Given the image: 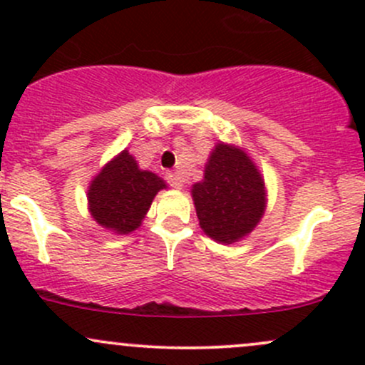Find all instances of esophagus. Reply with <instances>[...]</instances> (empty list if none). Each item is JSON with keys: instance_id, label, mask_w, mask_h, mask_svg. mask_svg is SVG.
Listing matches in <instances>:
<instances>
[{"instance_id": "1", "label": "esophagus", "mask_w": 365, "mask_h": 365, "mask_svg": "<svg viewBox=\"0 0 365 365\" xmlns=\"http://www.w3.org/2000/svg\"><path fill=\"white\" fill-rule=\"evenodd\" d=\"M166 180H168V183H170L171 187H175V189H182V187H183L182 176H180L178 173H168Z\"/></svg>"}]
</instances>
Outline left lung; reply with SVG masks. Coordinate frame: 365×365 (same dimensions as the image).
<instances>
[{
  "instance_id": "1",
  "label": "left lung",
  "mask_w": 365,
  "mask_h": 365,
  "mask_svg": "<svg viewBox=\"0 0 365 365\" xmlns=\"http://www.w3.org/2000/svg\"><path fill=\"white\" fill-rule=\"evenodd\" d=\"M202 232L220 244L242 241L262 222L267 187L242 147L218 142L204 166V178L190 189Z\"/></svg>"
}]
</instances>
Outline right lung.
I'll list each match as a JSON object with an SVG mask.
<instances>
[{"instance_id": "add662e5", "label": "right lung", "mask_w": 365, "mask_h": 365, "mask_svg": "<svg viewBox=\"0 0 365 365\" xmlns=\"http://www.w3.org/2000/svg\"><path fill=\"white\" fill-rule=\"evenodd\" d=\"M168 189L161 176L140 170L126 149L103 164L88 187V210L100 227L126 235L142 225L159 190Z\"/></svg>"}]
</instances>
